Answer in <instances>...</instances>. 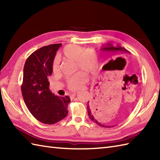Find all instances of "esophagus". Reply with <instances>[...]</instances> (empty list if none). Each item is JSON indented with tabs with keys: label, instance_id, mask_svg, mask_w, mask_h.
Listing matches in <instances>:
<instances>
[{
	"label": "esophagus",
	"instance_id": "esophagus-1",
	"mask_svg": "<svg viewBox=\"0 0 160 160\" xmlns=\"http://www.w3.org/2000/svg\"><path fill=\"white\" fill-rule=\"evenodd\" d=\"M76 92L71 93V96H70L71 98H73L75 96H76Z\"/></svg>",
	"mask_w": 160,
	"mask_h": 160
}]
</instances>
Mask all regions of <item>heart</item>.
<instances>
[{
	"label": "heart",
	"mask_w": 160,
	"mask_h": 160,
	"mask_svg": "<svg viewBox=\"0 0 160 160\" xmlns=\"http://www.w3.org/2000/svg\"><path fill=\"white\" fill-rule=\"evenodd\" d=\"M64 57L75 60L76 69H80L88 73H93L98 65V56L94 50L84 49L77 45H69L64 47L62 51ZM59 64L58 59L53 60L52 71L56 73L58 71ZM87 76L83 72L78 71L67 78V85L71 90H77L86 82Z\"/></svg>",
	"instance_id": "1"
}]
</instances>
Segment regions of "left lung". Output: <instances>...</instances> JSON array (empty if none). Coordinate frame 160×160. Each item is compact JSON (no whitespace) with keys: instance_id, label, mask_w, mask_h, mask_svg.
<instances>
[{"instance_id":"1","label":"left lung","mask_w":160,"mask_h":160,"mask_svg":"<svg viewBox=\"0 0 160 160\" xmlns=\"http://www.w3.org/2000/svg\"><path fill=\"white\" fill-rule=\"evenodd\" d=\"M100 50L102 51V52H118V51H121V52H128L127 50H126L124 48H123V47H122L120 46H117L116 47H115L112 45H111V44H107L106 46L103 47L102 48H101ZM89 102H88L87 111H88V115H89V117L90 118L91 120L102 127H106V128L112 127L111 126H107V125H104L102 124H101L100 122L97 120V118H96V115H95L93 113L92 108H91V105H89ZM113 127H114V126H113Z\"/></svg>"}]
</instances>
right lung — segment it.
I'll return each instance as SVG.
<instances>
[{"label":"right lung","instance_id":"add662e5","mask_svg":"<svg viewBox=\"0 0 160 160\" xmlns=\"http://www.w3.org/2000/svg\"><path fill=\"white\" fill-rule=\"evenodd\" d=\"M62 44H53L35 51L27 59L21 91L24 102L33 116L42 123L53 124L65 118L69 96H55L49 89L48 77L57 50Z\"/></svg>","mask_w":160,"mask_h":160}]
</instances>
